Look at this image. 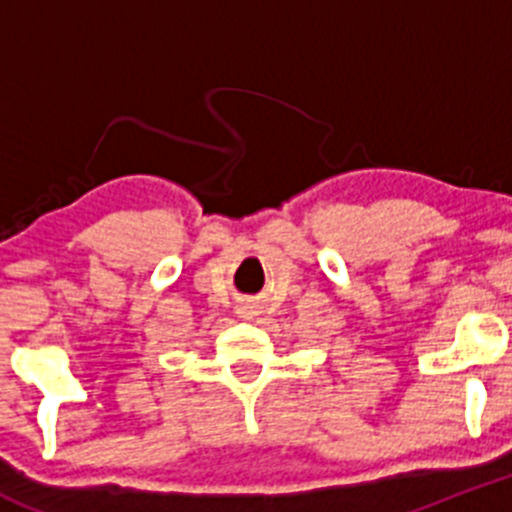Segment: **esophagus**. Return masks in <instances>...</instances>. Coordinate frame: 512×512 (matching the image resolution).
I'll return each instance as SVG.
<instances>
[{
    "label": "esophagus",
    "instance_id": "esophagus-1",
    "mask_svg": "<svg viewBox=\"0 0 512 512\" xmlns=\"http://www.w3.org/2000/svg\"><path fill=\"white\" fill-rule=\"evenodd\" d=\"M242 314H247V317H252V312H250V309H245V312H242Z\"/></svg>",
    "mask_w": 512,
    "mask_h": 512
}]
</instances>
